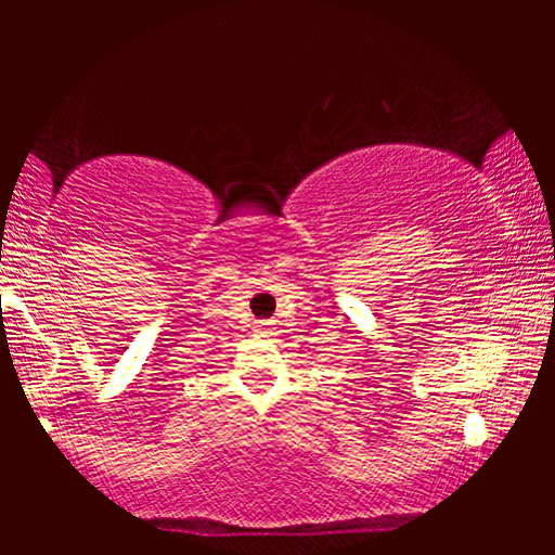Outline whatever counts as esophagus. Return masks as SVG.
<instances>
[{
  "label": "esophagus",
  "mask_w": 555,
  "mask_h": 555,
  "mask_svg": "<svg viewBox=\"0 0 555 555\" xmlns=\"http://www.w3.org/2000/svg\"><path fill=\"white\" fill-rule=\"evenodd\" d=\"M269 325H271V323H264V321L257 323V333H267V331H269Z\"/></svg>",
  "instance_id": "esophagus-1"
}]
</instances>
